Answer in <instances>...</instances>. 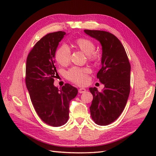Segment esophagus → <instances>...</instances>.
Listing matches in <instances>:
<instances>
[{
    "instance_id": "1",
    "label": "esophagus",
    "mask_w": 156,
    "mask_h": 156,
    "mask_svg": "<svg viewBox=\"0 0 156 156\" xmlns=\"http://www.w3.org/2000/svg\"><path fill=\"white\" fill-rule=\"evenodd\" d=\"M84 92H86V89L85 88H79V90H78V92L80 94H81V93H84Z\"/></svg>"
}]
</instances>
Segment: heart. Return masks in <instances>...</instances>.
Wrapping results in <instances>:
<instances>
[{"label":"heart","mask_w":156,"mask_h":156,"mask_svg":"<svg viewBox=\"0 0 156 156\" xmlns=\"http://www.w3.org/2000/svg\"><path fill=\"white\" fill-rule=\"evenodd\" d=\"M74 45L80 49L87 55L88 60L92 62H97L101 59L100 52L94 50L95 43L91 39L86 37L76 39L74 41ZM55 60L62 66L69 64L71 58V51L68 46L63 44L59 46L55 51ZM91 72V69L88 67L78 68L73 67L66 72V78L78 85H85L88 82V75Z\"/></svg>","instance_id":"heart-1"}]
</instances>
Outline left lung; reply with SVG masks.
<instances>
[{
	"label": "left lung",
	"instance_id": "left-lung-1",
	"mask_svg": "<svg viewBox=\"0 0 156 156\" xmlns=\"http://www.w3.org/2000/svg\"><path fill=\"white\" fill-rule=\"evenodd\" d=\"M84 32L102 45V68L97 76L105 88L101 92L96 87L89 88L93 96L90 111L96 124L107 125L120 116L127 104L131 88V65L123 45L113 34L88 29Z\"/></svg>",
	"mask_w": 156,
	"mask_h": 156
}]
</instances>
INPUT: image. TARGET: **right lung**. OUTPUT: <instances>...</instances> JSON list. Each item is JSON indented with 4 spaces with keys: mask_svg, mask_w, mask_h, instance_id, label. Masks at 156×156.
<instances>
[{
    "mask_svg": "<svg viewBox=\"0 0 156 156\" xmlns=\"http://www.w3.org/2000/svg\"><path fill=\"white\" fill-rule=\"evenodd\" d=\"M64 31L48 34L36 43L26 62L25 83L35 110L41 120L53 127L66 124L69 117V102L78 89L69 84L54 87L58 74L55 54Z\"/></svg>",
    "mask_w": 156,
    "mask_h": 156,
    "instance_id": "1",
    "label": "right lung"
}]
</instances>
